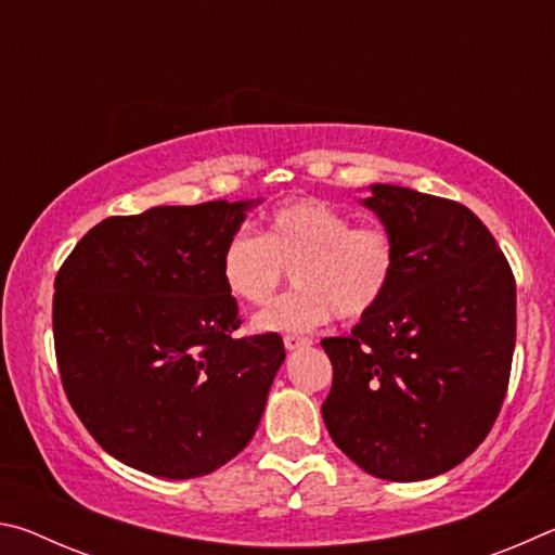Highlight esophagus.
<instances>
[{"instance_id": "esophagus-1", "label": "esophagus", "mask_w": 555, "mask_h": 555, "mask_svg": "<svg viewBox=\"0 0 555 555\" xmlns=\"http://www.w3.org/2000/svg\"><path fill=\"white\" fill-rule=\"evenodd\" d=\"M311 345V340H308V337H298V335H286L284 337V347L288 352H294V350H300V347H308Z\"/></svg>"}]
</instances>
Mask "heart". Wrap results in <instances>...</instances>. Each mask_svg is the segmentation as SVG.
Segmentation results:
<instances>
[{
    "label": "heart",
    "mask_w": 555,
    "mask_h": 555,
    "mask_svg": "<svg viewBox=\"0 0 555 555\" xmlns=\"http://www.w3.org/2000/svg\"><path fill=\"white\" fill-rule=\"evenodd\" d=\"M286 271L298 291L251 318L257 333H311L337 313L345 321L372 313L397 271V247L379 228H354L333 205L288 201L271 210L261 237L234 232L220 255V279L232 298L269 304Z\"/></svg>",
    "instance_id": "obj_1"
}]
</instances>
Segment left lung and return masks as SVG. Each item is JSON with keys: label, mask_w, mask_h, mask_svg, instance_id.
I'll return each instance as SVG.
<instances>
[{"label": "left lung", "mask_w": 555, "mask_h": 555, "mask_svg": "<svg viewBox=\"0 0 555 555\" xmlns=\"http://www.w3.org/2000/svg\"><path fill=\"white\" fill-rule=\"evenodd\" d=\"M364 208L397 247L382 304L333 362L323 421L379 480L418 482L463 463L490 434L509 384L516 284L490 230L465 205L372 183Z\"/></svg>", "instance_id": "left-lung-1"}]
</instances>
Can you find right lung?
<instances>
[{
  "instance_id": "right-lung-1",
  "label": "right lung",
  "mask_w": 555,
  "mask_h": 555,
  "mask_svg": "<svg viewBox=\"0 0 555 555\" xmlns=\"http://www.w3.org/2000/svg\"><path fill=\"white\" fill-rule=\"evenodd\" d=\"M257 201L107 218L55 276V357L73 411L112 457L191 480L244 450L286 360L276 333L234 337L224 242Z\"/></svg>"
}]
</instances>
